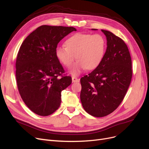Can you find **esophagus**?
I'll return each instance as SVG.
<instances>
[{
  "mask_svg": "<svg viewBox=\"0 0 149 149\" xmlns=\"http://www.w3.org/2000/svg\"><path fill=\"white\" fill-rule=\"evenodd\" d=\"M72 82H77V81H79V79L75 77H72Z\"/></svg>",
  "mask_w": 149,
  "mask_h": 149,
  "instance_id": "34e87169",
  "label": "esophagus"
}]
</instances>
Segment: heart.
Here are the masks:
<instances>
[{
	"mask_svg": "<svg viewBox=\"0 0 149 149\" xmlns=\"http://www.w3.org/2000/svg\"><path fill=\"white\" fill-rule=\"evenodd\" d=\"M65 45L56 47V55L66 67H70L75 57L79 59L69 70L72 76L80 75L85 69L97 68L103 59L107 47L106 40L100 34L77 33L66 40Z\"/></svg>",
	"mask_w": 149,
	"mask_h": 149,
	"instance_id": "1",
	"label": "heart"
}]
</instances>
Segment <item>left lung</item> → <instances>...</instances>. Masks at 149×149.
I'll list each match as a JSON object with an SVG mask.
<instances>
[{
    "mask_svg": "<svg viewBox=\"0 0 149 149\" xmlns=\"http://www.w3.org/2000/svg\"><path fill=\"white\" fill-rule=\"evenodd\" d=\"M102 31L107 40L103 59L97 68L80 79L82 107L98 118L107 116L119 107L132 75L131 57L126 43L111 32Z\"/></svg>",
    "mask_w": 149,
    "mask_h": 149,
    "instance_id": "8db88e82",
    "label": "left lung"
}]
</instances>
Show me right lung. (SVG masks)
<instances>
[{"label":"right lung","instance_id":"obj_1","mask_svg":"<svg viewBox=\"0 0 149 149\" xmlns=\"http://www.w3.org/2000/svg\"><path fill=\"white\" fill-rule=\"evenodd\" d=\"M74 27L42 25L28 35L20 47L16 61V79L21 97L31 111L49 116L59 108L61 92L72 83L56 55L59 41Z\"/></svg>","mask_w":149,"mask_h":149}]
</instances>
